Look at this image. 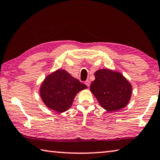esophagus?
Instances as JSON below:
<instances>
[{"label":"esophagus","instance_id":"obj_1","mask_svg":"<svg viewBox=\"0 0 160 160\" xmlns=\"http://www.w3.org/2000/svg\"><path fill=\"white\" fill-rule=\"evenodd\" d=\"M85 84L86 85H87L88 88H89V87H90V80H86L85 82Z\"/></svg>","mask_w":160,"mask_h":160}]
</instances>
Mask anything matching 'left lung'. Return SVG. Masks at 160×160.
<instances>
[{
  "instance_id": "8db88e82",
  "label": "left lung",
  "mask_w": 160,
  "mask_h": 160,
  "mask_svg": "<svg viewBox=\"0 0 160 160\" xmlns=\"http://www.w3.org/2000/svg\"><path fill=\"white\" fill-rule=\"evenodd\" d=\"M90 91L98 102L108 112L125 108L130 100L132 85L120 72L109 69L98 70Z\"/></svg>"
}]
</instances>
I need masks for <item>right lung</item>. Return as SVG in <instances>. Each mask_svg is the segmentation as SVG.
<instances>
[{"mask_svg":"<svg viewBox=\"0 0 160 160\" xmlns=\"http://www.w3.org/2000/svg\"><path fill=\"white\" fill-rule=\"evenodd\" d=\"M88 88L65 70H58L48 75L40 88L45 105L58 112L68 110L80 90Z\"/></svg>","mask_w":160,"mask_h":160,"instance_id":"right-lung-1","label":"right lung"}]
</instances>
